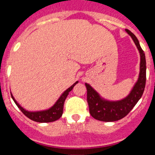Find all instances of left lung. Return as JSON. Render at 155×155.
I'll return each instance as SVG.
<instances>
[{"label":"left lung","mask_w":155,"mask_h":155,"mask_svg":"<svg viewBox=\"0 0 155 155\" xmlns=\"http://www.w3.org/2000/svg\"><path fill=\"white\" fill-rule=\"evenodd\" d=\"M126 31L132 37L140 53V71L139 79L134 85L130 94L127 98L119 102H108L102 99L98 93L89 84H85L87 87V101L89 106V113L93 118L100 121H117L125 117L137 103L144 91L146 84L145 54L135 35L130 30L127 29Z\"/></svg>","instance_id":"8db88e82"}]
</instances>
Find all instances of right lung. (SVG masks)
Returning a JSON list of instances; mask_svg holds the SVG:
<instances>
[{
	"mask_svg": "<svg viewBox=\"0 0 155 155\" xmlns=\"http://www.w3.org/2000/svg\"><path fill=\"white\" fill-rule=\"evenodd\" d=\"M78 81L75 82L73 85L70 87L68 89L66 90L64 93L62 94L60 98L57 100V102H56L55 105H53V107L50 108V109L46 111H42V112H35V113H31V112H28V111L25 110L23 108H21L20 105H18L17 102L15 101V99L14 98V97H12L13 98L14 102H15V104L17 105L18 107L19 108V109L22 112L23 114L25 116H26L28 118H29L30 120H33V121L38 122V123H50V122H54L56 120H59L62 116L63 111H64V102H65L66 98L68 97V94H69L70 91L73 89V87H74V85L76 84H78Z\"/></svg>",
	"mask_w": 155,
	"mask_h": 155,
	"instance_id": "1",
	"label": "right lung"
}]
</instances>
